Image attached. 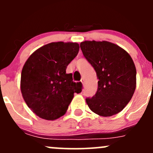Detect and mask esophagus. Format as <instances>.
Wrapping results in <instances>:
<instances>
[{"label":"esophagus","mask_w":153,"mask_h":153,"mask_svg":"<svg viewBox=\"0 0 153 153\" xmlns=\"http://www.w3.org/2000/svg\"><path fill=\"white\" fill-rule=\"evenodd\" d=\"M80 81H81V82H82V84H84V82H85V79L82 78L81 79V80H80Z\"/></svg>","instance_id":"obj_1"}]
</instances>
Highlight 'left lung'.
I'll return each instance as SVG.
<instances>
[{
    "mask_svg": "<svg viewBox=\"0 0 153 153\" xmlns=\"http://www.w3.org/2000/svg\"><path fill=\"white\" fill-rule=\"evenodd\" d=\"M80 46L99 79L96 94L85 99L88 106L101 117L119 113L136 88V68L131 56L122 47L107 41H84Z\"/></svg>",
    "mask_w": 153,
    "mask_h": 153,
    "instance_id": "left-lung-1",
    "label": "left lung"
}]
</instances>
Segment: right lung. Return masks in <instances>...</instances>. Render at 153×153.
<instances>
[{"label": "right lung", "instance_id": "right-lung-1", "mask_svg": "<svg viewBox=\"0 0 153 153\" xmlns=\"http://www.w3.org/2000/svg\"><path fill=\"white\" fill-rule=\"evenodd\" d=\"M76 42H52L39 48L26 61L21 75V91L29 108L40 118L55 120L66 113L82 83L73 81L67 66L77 56Z\"/></svg>", "mask_w": 153, "mask_h": 153}]
</instances>
